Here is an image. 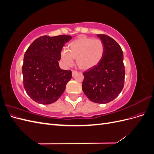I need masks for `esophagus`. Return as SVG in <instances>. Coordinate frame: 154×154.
I'll return each instance as SVG.
<instances>
[{"instance_id":"obj_1","label":"esophagus","mask_w":154,"mask_h":154,"mask_svg":"<svg viewBox=\"0 0 154 154\" xmlns=\"http://www.w3.org/2000/svg\"><path fill=\"white\" fill-rule=\"evenodd\" d=\"M77 71H74V70H73V71H72V76H75V74H77Z\"/></svg>"}]
</instances>
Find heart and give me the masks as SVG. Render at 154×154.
<instances>
[{
    "label": "heart",
    "instance_id": "b5f03b06",
    "mask_svg": "<svg viewBox=\"0 0 154 154\" xmlns=\"http://www.w3.org/2000/svg\"><path fill=\"white\" fill-rule=\"evenodd\" d=\"M105 45L100 39L80 36L72 41L61 53V59L68 67L76 58L78 67L82 70H88L96 67L103 57Z\"/></svg>",
    "mask_w": 154,
    "mask_h": 154
}]
</instances>
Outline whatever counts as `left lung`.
<instances>
[{"label":"left lung","mask_w":154,"mask_h":154,"mask_svg":"<svg viewBox=\"0 0 154 154\" xmlns=\"http://www.w3.org/2000/svg\"><path fill=\"white\" fill-rule=\"evenodd\" d=\"M97 36L105 45V53L96 67L83 72L82 89L91 101L104 104L114 100L122 92L125 69L120 45L108 35Z\"/></svg>","instance_id":"obj_1"}]
</instances>
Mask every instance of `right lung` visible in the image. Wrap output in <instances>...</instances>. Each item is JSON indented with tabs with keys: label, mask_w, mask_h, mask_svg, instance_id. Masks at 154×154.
Wrapping results in <instances>:
<instances>
[{
	"label": "right lung",
	"mask_w": 154,
	"mask_h": 154,
	"mask_svg": "<svg viewBox=\"0 0 154 154\" xmlns=\"http://www.w3.org/2000/svg\"><path fill=\"white\" fill-rule=\"evenodd\" d=\"M71 36H42L33 41L26 51L22 66L24 87L38 103H54L62 96L72 78L70 70L59 67L63 46Z\"/></svg>",
	"instance_id": "right-lung-1"
}]
</instances>
